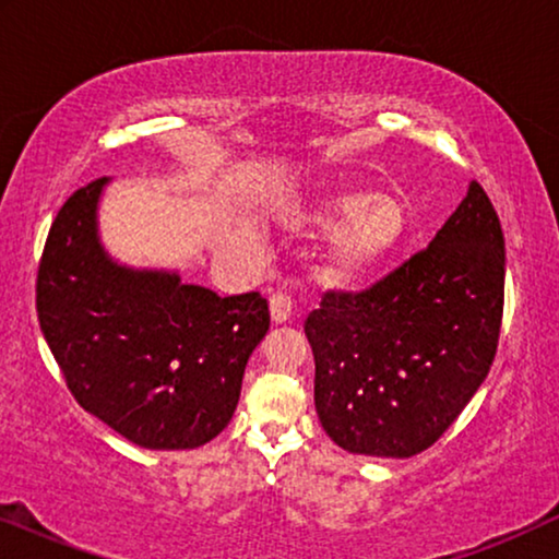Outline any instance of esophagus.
Returning a JSON list of instances; mask_svg holds the SVG:
<instances>
[{
	"instance_id": "1",
	"label": "esophagus",
	"mask_w": 559,
	"mask_h": 559,
	"mask_svg": "<svg viewBox=\"0 0 559 559\" xmlns=\"http://www.w3.org/2000/svg\"><path fill=\"white\" fill-rule=\"evenodd\" d=\"M270 312L274 323H287V320L293 318V300L277 289V293L270 295Z\"/></svg>"
}]
</instances>
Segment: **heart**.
<instances>
[{
	"label": "heart",
	"mask_w": 559,
	"mask_h": 559,
	"mask_svg": "<svg viewBox=\"0 0 559 559\" xmlns=\"http://www.w3.org/2000/svg\"><path fill=\"white\" fill-rule=\"evenodd\" d=\"M318 224L338 228L323 264L325 282L354 285L394 254L407 234V211L396 195L346 190L323 205Z\"/></svg>",
	"instance_id": "obj_1"
}]
</instances>
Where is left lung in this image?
Segmentation results:
<instances>
[{"mask_svg":"<svg viewBox=\"0 0 559 559\" xmlns=\"http://www.w3.org/2000/svg\"><path fill=\"white\" fill-rule=\"evenodd\" d=\"M503 274L499 216L471 182L425 251L364 293H325L305 335L328 438L373 457H409L438 442L493 364Z\"/></svg>","mask_w":559,"mask_h":559,"instance_id":"8db88e82","label":"left lung"}]
</instances>
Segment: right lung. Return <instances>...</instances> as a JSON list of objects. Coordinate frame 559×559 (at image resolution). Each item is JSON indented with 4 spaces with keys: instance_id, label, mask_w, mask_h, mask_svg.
Masks as SVG:
<instances>
[{
    "instance_id": "obj_1",
    "label": "right lung",
    "mask_w": 559,
    "mask_h": 559,
    "mask_svg": "<svg viewBox=\"0 0 559 559\" xmlns=\"http://www.w3.org/2000/svg\"><path fill=\"white\" fill-rule=\"evenodd\" d=\"M106 182L75 190L52 221L35 285L40 331L73 400L121 438L205 445L231 423L270 305L114 262L96 231Z\"/></svg>"
}]
</instances>
